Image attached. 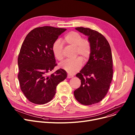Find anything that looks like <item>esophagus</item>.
Returning <instances> with one entry per match:
<instances>
[{
  "mask_svg": "<svg viewBox=\"0 0 135 135\" xmlns=\"http://www.w3.org/2000/svg\"><path fill=\"white\" fill-rule=\"evenodd\" d=\"M73 75H71L70 74H68L67 75V78L69 79V78H73Z\"/></svg>",
  "mask_w": 135,
  "mask_h": 135,
  "instance_id": "esophagus-1",
  "label": "esophagus"
}]
</instances>
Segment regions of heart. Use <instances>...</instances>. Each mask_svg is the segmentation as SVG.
Wrapping results in <instances>:
<instances>
[{"mask_svg":"<svg viewBox=\"0 0 135 135\" xmlns=\"http://www.w3.org/2000/svg\"><path fill=\"white\" fill-rule=\"evenodd\" d=\"M65 41L67 43L76 46V52L81 56L84 61L89 58L90 54L91 46L87 40L83 39L81 35L76 32H70L66 35ZM52 52L55 57L59 61L63 59V43L60 40H56L52 45ZM60 66L70 74H74L78 72L82 66V60L77 58L72 60H66L61 63Z\"/></svg>","mask_w":135,"mask_h":135,"instance_id":"heart-1","label":"heart"}]
</instances>
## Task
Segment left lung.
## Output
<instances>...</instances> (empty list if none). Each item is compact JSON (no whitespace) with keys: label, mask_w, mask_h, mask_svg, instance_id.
<instances>
[{"label":"left lung","mask_w":135,"mask_h":135,"mask_svg":"<svg viewBox=\"0 0 135 135\" xmlns=\"http://www.w3.org/2000/svg\"><path fill=\"white\" fill-rule=\"evenodd\" d=\"M75 30L88 37L91 50L88 62L76 76L81 85L74 91L76 100L84 105L100 102L109 90L113 77V60L109 42L102 34L89 28Z\"/></svg>","instance_id":"1"}]
</instances>
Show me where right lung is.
<instances>
[{"label": "right lung", "mask_w": 135, "mask_h": 135, "mask_svg": "<svg viewBox=\"0 0 135 135\" xmlns=\"http://www.w3.org/2000/svg\"><path fill=\"white\" fill-rule=\"evenodd\" d=\"M66 30L51 26L36 28L27 35L21 46L18 79L21 91L33 103L44 104L52 100L57 85L67 78L63 69L47 75L57 65L52 45Z\"/></svg>", "instance_id": "right-lung-1"}]
</instances>
